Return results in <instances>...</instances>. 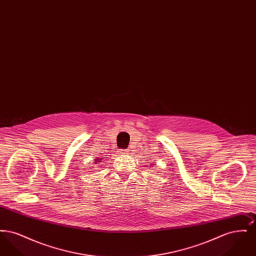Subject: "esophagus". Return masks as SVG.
I'll list each match as a JSON object with an SVG mask.
<instances>
[{
	"mask_svg": "<svg viewBox=\"0 0 256 256\" xmlns=\"http://www.w3.org/2000/svg\"><path fill=\"white\" fill-rule=\"evenodd\" d=\"M122 152V154H128V150H121Z\"/></svg>",
	"mask_w": 256,
	"mask_h": 256,
	"instance_id": "1",
	"label": "esophagus"
}]
</instances>
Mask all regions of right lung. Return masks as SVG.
I'll return each mask as SVG.
<instances>
[{
	"mask_svg": "<svg viewBox=\"0 0 256 256\" xmlns=\"http://www.w3.org/2000/svg\"><path fill=\"white\" fill-rule=\"evenodd\" d=\"M95 162H97V161H95ZM98 162H100V161H98Z\"/></svg>",
	"mask_w": 256,
	"mask_h": 256,
	"instance_id": "1",
	"label": "right lung"
}]
</instances>
